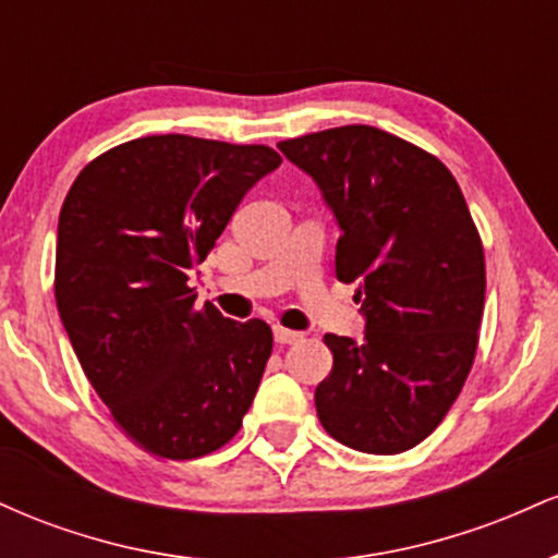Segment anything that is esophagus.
I'll return each mask as SVG.
<instances>
[{
  "label": "esophagus",
  "instance_id": "obj_1",
  "mask_svg": "<svg viewBox=\"0 0 558 558\" xmlns=\"http://www.w3.org/2000/svg\"><path fill=\"white\" fill-rule=\"evenodd\" d=\"M272 336H275V343H280V345L299 343L301 338H304V336H301V332H296V330H288V328H280V325H275Z\"/></svg>",
  "mask_w": 558,
  "mask_h": 558
}]
</instances>
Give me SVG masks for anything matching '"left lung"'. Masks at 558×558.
I'll return each mask as SVG.
<instances>
[{"label":"left lung","instance_id":"8db88e82","mask_svg":"<svg viewBox=\"0 0 558 558\" xmlns=\"http://www.w3.org/2000/svg\"><path fill=\"white\" fill-rule=\"evenodd\" d=\"M338 226L336 278L360 283L364 338L325 336L317 417L338 444L401 453L457 401L477 351L485 257L462 189L440 159L373 125L280 141Z\"/></svg>","mask_w":558,"mask_h":558}]
</instances>
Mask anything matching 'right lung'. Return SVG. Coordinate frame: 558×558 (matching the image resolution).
<instances>
[{
  "label": "right lung",
  "instance_id": "add662e5",
  "mask_svg": "<svg viewBox=\"0 0 558 558\" xmlns=\"http://www.w3.org/2000/svg\"><path fill=\"white\" fill-rule=\"evenodd\" d=\"M280 162L270 146L168 133L114 146L70 185L57 312L114 422L157 457L217 451L252 407L270 325L198 306L189 275Z\"/></svg>",
  "mask_w": 558,
  "mask_h": 558
}]
</instances>
